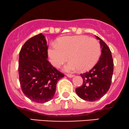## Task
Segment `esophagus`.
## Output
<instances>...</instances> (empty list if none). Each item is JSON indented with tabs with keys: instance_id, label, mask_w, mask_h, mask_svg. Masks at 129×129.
<instances>
[{
	"instance_id": "esophagus-1",
	"label": "esophagus",
	"mask_w": 129,
	"mask_h": 129,
	"mask_svg": "<svg viewBox=\"0 0 129 129\" xmlns=\"http://www.w3.org/2000/svg\"><path fill=\"white\" fill-rule=\"evenodd\" d=\"M66 76L68 77V78H72V77L74 76V75H71V74H66Z\"/></svg>"
}]
</instances>
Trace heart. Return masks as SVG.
I'll use <instances>...</instances> for the list:
<instances>
[{"mask_svg":"<svg viewBox=\"0 0 129 129\" xmlns=\"http://www.w3.org/2000/svg\"><path fill=\"white\" fill-rule=\"evenodd\" d=\"M50 61L59 68L68 60L64 71L71 72L79 69L85 71L94 66L101 55V46L96 39L84 36H66L60 38L57 44L48 48Z\"/></svg>","mask_w":129,"mask_h":129,"instance_id":"b5f03b06","label":"heart"}]
</instances>
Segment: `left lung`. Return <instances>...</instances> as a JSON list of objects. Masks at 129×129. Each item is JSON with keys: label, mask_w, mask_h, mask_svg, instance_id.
Masks as SVG:
<instances>
[{"label": "left lung", "mask_w": 129, "mask_h": 129, "mask_svg": "<svg viewBox=\"0 0 129 129\" xmlns=\"http://www.w3.org/2000/svg\"><path fill=\"white\" fill-rule=\"evenodd\" d=\"M101 54L99 60L89 71L81 74L83 84L77 88L76 92L81 99L95 101L100 99L107 92L111 86L113 73V60L107 45L100 37Z\"/></svg>", "instance_id": "1"}]
</instances>
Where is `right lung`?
<instances>
[{
    "label": "right lung",
    "mask_w": 129,
    "mask_h": 129,
    "mask_svg": "<svg viewBox=\"0 0 129 129\" xmlns=\"http://www.w3.org/2000/svg\"><path fill=\"white\" fill-rule=\"evenodd\" d=\"M47 43L39 34L25 43L19 52V82L23 93L37 103L49 101L54 96L57 82L64 75L47 60Z\"/></svg>",
    "instance_id": "1"
}]
</instances>
